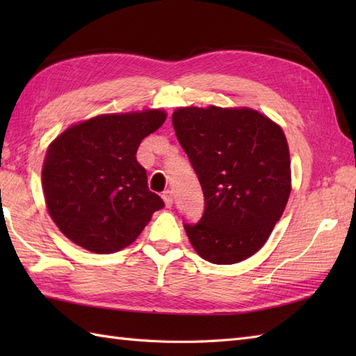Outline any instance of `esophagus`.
Masks as SVG:
<instances>
[{
	"label": "esophagus",
	"instance_id": "34e87169",
	"mask_svg": "<svg viewBox=\"0 0 356 356\" xmlns=\"http://www.w3.org/2000/svg\"><path fill=\"white\" fill-rule=\"evenodd\" d=\"M162 199H163V202H165V207L166 208H170L171 205H172V193L171 191H163L162 193Z\"/></svg>",
	"mask_w": 356,
	"mask_h": 356
}]
</instances>
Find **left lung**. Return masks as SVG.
<instances>
[{
  "label": "left lung",
  "mask_w": 356,
  "mask_h": 356,
  "mask_svg": "<svg viewBox=\"0 0 356 356\" xmlns=\"http://www.w3.org/2000/svg\"><path fill=\"white\" fill-rule=\"evenodd\" d=\"M177 140L205 197L200 220L185 223L203 260L232 264L266 243L291 194V157L282 128L252 108L182 107Z\"/></svg>",
  "instance_id": "1"
}]
</instances>
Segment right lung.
I'll return each mask as SVG.
<instances>
[{"mask_svg": "<svg viewBox=\"0 0 356 356\" xmlns=\"http://www.w3.org/2000/svg\"><path fill=\"white\" fill-rule=\"evenodd\" d=\"M165 119L162 110L101 115L50 143L42 190L51 220L67 238L90 252H118L165 207L148 190L147 171L136 159L142 139Z\"/></svg>", "mask_w": 356, "mask_h": 356, "instance_id": "1", "label": "right lung"}]
</instances>
